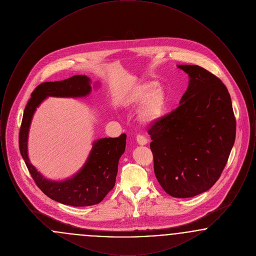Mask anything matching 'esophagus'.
Instances as JSON below:
<instances>
[{
  "label": "esophagus",
  "mask_w": 256,
  "mask_h": 256,
  "mask_svg": "<svg viewBox=\"0 0 256 256\" xmlns=\"http://www.w3.org/2000/svg\"><path fill=\"white\" fill-rule=\"evenodd\" d=\"M136 141H137V143H138L139 145H141V146H144V145L148 144V139H146V136H144V135H142V134H138V135L136 136Z\"/></svg>",
  "instance_id": "obj_1"
}]
</instances>
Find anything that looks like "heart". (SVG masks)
<instances>
[{
  "label": "heart",
  "mask_w": 256,
  "mask_h": 256,
  "mask_svg": "<svg viewBox=\"0 0 256 256\" xmlns=\"http://www.w3.org/2000/svg\"><path fill=\"white\" fill-rule=\"evenodd\" d=\"M158 84L148 82L135 87L128 98V104L132 108L141 106L138 118L144 124H152L162 117L166 108V95Z\"/></svg>",
  "instance_id": "1"
}]
</instances>
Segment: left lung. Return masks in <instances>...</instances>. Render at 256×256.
I'll use <instances>...</instances> for the list:
<instances>
[{"label":"left lung","mask_w":256,"mask_h":256,"mask_svg":"<svg viewBox=\"0 0 256 256\" xmlns=\"http://www.w3.org/2000/svg\"><path fill=\"white\" fill-rule=\"evenodd\" d=\"M189 76L180 106L148 130L154 174L174 198H191L219 180L236 135V120L228 88L198 65H178Z\"/></svg>","instance_id":"obj_1"}]
</instances>
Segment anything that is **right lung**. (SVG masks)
<instances>
[{
	"instance_id": "1",
	"label": "right lung",
	"mask_w": 256,
	"mask_h": 256,
	"mask_svg": "<svg viewBox=\"0 0 256 256\" xmlns=\"http://www.w3.org/2000/svg\"><path fill=\"white\" fill-rule=\"evenodd\" d=\"M91 80L78 74L60 82H47L37 86L24 110L19 132V148L32 178L50 198L62 204L89 206L100 202L115 185L119 159L124 152L126 135L100 138L93 143L84 167L62 182L45 178L30 162L28 136L32 116L39 104L48 97L82 98L91 93Z\"/></svg>"
}]
</instances>
